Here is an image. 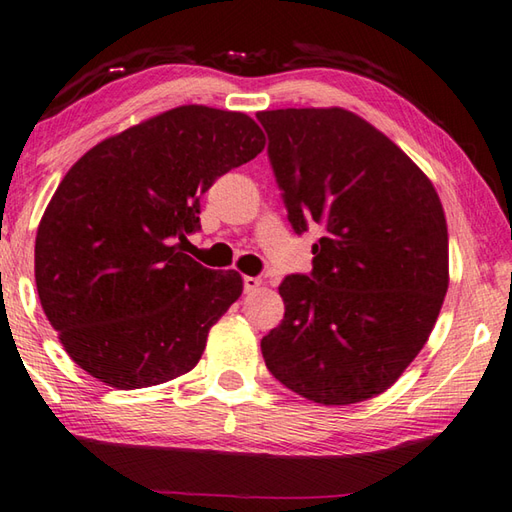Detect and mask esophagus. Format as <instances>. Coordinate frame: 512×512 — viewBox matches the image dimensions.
<instances>
[{
    "label": "esophagus",
    "instance_id": "obj_1",
    "mask_svg": "<svg viewBox=\"0 0 512 512\" xmlns=\"http://www.w3.org/2000/svg\"><path fill=\"white\" fill-rule=\"evenodd\" d=\"M243 283H245V291H247V294H252V291L260 289V285H263V280L256 278V276H245Z\"/></svg>",
    "mask_w": 512,
    "mask_h": 512
}]
</instances>
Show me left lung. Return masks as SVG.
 Masks as SVG:
<instances>
[{
    "label": "left lung",
    "mask_w": 512,
    "mask_h": 512,
    "mask_svg": "<svg viewBox=\"0 0 512 512\" xmlns=\"http://www.w3.org/2000/svg\"><path fill=\"white\" fill-rule=\"evenodd\" d=\"M296 234L325 229L311 276L278 287L285 318L260 340L267 369L311 402L393 387L429 340L448 289L435 187L387 134L344 108L256 114Z\"/></svg>",
    "instance_id": "obj_1"
}]
</instances>
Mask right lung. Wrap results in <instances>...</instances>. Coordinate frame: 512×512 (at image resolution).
Returning <instances> with one entry per match:
<instances>
[{"label":"right lung","mask_w":512,"mask_h":512,"mask_svg":"<svg viewBox=\"0 0 512 512\" xmlns=\"http://www.w3.org/2000/svg\"><path fill=\"white\" fill-rule=\"evenodd\" d=\"M263 148L252 117L194 103L103 139L68 170L37 227L35 283L92 378L130 391L196 367L243 278L181 243L201 227V194Z\"/></svg>","instance_id":"right-lung-1"}]
</instances>
